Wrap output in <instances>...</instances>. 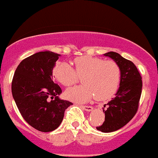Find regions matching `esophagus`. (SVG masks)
Returning <instances> with one entry per match:
<instances>
[{
	"mask_svg": "<svg viewBox=\"0 0 158 158\" xmlns=\"http://www.w3.org/2000/svg\"><path fill=\"white\" fill-rule=\"evenodd\" d=\"M81 108H83L84 110H85L87 111H91L93 109V107L92 106H81Z\"/></svg>",
	"mask_w": 158,
	"mask_h": 158,
	"instance_id": "34e87169",
	"label": "esophagus"
}]
</instances>
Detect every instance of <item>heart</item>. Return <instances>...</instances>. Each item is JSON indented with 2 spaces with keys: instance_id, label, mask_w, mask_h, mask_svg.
<instances>
[{
  "instance_id": "b5f03b06",
  "label": "heart",
  "mask_w": 158,
  "mask_h": 158,
  "mask_svg": "<svg viewBox=\"0 0 158 158\" xmlns=\"http://www.w3.org/2000/svg\"><path fill=\"white\" fill-rule=\"evenodd\" d=\"M74 68L66 62H58L53 75L64 86H71L81 77L84 85L68 89L65 97L77 103H85L95 96L99 100L111 98L116 93L120 82V68L111 60L92 56L77 57L73 60Z\"/></svg>"
}]
</instances>
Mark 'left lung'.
I'll return each instance as SVG.
<instances>
[{
	"mask_svg": "<svg viewBox=\"0 0 158 158\" xmlns=\"http://www.w3.org/2000/svg\"><path fill=\"white\" fill-rule=\"evenodd\" d=\"M113 59L120 68L121 76L119 88L115 94L103 109L105 119L98 131L108 133L120 129L135 116L139 108L142 94V77L135 64L123 58L116 52L110 51L104 54Z\"/></svg>",
	"mask_w": 158,
	"mask_h": 158,
	"instance_id": "obj_1",
	"label": "left lung"
}]
</instances>
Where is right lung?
<instances>
[{
	"label": "right lung",
	"instance_id": "obj_1",
	"mask_svg": "<svg viewBox=\"0 0 158 158\" xmlns=\"http://www.w3.org/2000/svg\"><path fill=\"white\" fill-rule=\"evenodd\" d=\"M60 54L42 51L23 59L16 68L12 93L19 112L27 123L42 132L59 127L68 100L58 97L62 89L53 81V69Z\"/></svg>",
	"mask_w": 158,
	"mask_h": 158
}]
</instances>
